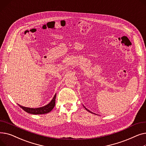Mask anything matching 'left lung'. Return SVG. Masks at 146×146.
<instances>
[{
  "label": "left lung",
  "instance_id": "obj_1",
  "mask_svg": "<svg viewBox=\"0 0 146 146\" xmlns=\"http://www.w3.org/2000/svg\"><path fill=\"white\" fill-rule=\"evenodd\" d=\"M84 108H85V109H86V110H87V111H89V112H91V113H93V112H91V111H89V110H88V109H87V108H85V106H84Z\"/></svg>",
  "mask_w": 146,
  "mask_h": 146
}]
</instances>
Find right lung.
<instances>
[{"label": "right lung", "instance_id": "add662e5", "mask_svg": "<svg viewBox=\"0 0 146 146\" xmlns=\"http://www.w3.org/2000/svg\"><path fill=\"white\" fill-rule=\"evenodd\" d=\"M56 94H55L54 96L53 97L51 101V102L48 104L47 105L44 106L42 107H40V108H27V107L22 106L19 105V106L23 110H24L25 112L31 113V114H44L50 112L55 106V102H56Z\"/></svg>", "mask_w": 146, "mask_h": 146}]
</instances>
